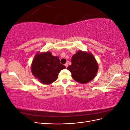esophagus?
Here are the masks:
<instances>
[{
  "label": "esophagus",
  "mask_w": 130,
  "mask_h": 130,
  "mask_svg": "<svg viewBox=\"0 0 130 130\" xmlns=\"http://www.w3.org/2000/svg\"><path fill=\"white\" fill-rule=\"evenodd\" d=\"M64 66H66V68H67V67H68V64L67 63H66L64 64Z\"/></svg>",
  "instance_id": "1"
}]
</instances>
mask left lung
Wrapping results in <instances>:
<instances>
[{
  "label": "left lung",
  "mask_w": 130,
  "mask_h": 130,
  "mask_svg": "<svg viewBox=\"0 0 130 130\" xmlns=\"http://www.w3.org/2000/svg\"><path fill=\"white\" fill-rule=\"evenodd\" d=\"M72 64L68 67L74 80L86 84L95 76L98 70L97 62L90 53L78 51L72 57Z\"/></svg>",
  "instance_id": "obj_1"
}]
</instances>
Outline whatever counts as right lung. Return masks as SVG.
Returning <instances> with one entry per match:
<instances>
[{"instance_id": "right-lung-1", "label": "right lung", "mask_w": 130, "mask_h": 130, "mask_svg": "<svg viewBox=\"0 0 130 130\" xmlns=\"http://www.w3.org/2000/svg\"><path fill=\"white\" fill-rule=\"evenodd\" d=\"M66 67L60 62V59L50 52L37 53L31 64V72L42 84L48 85L56 81L58 74Z\"/></svg>"}]
</instances>
